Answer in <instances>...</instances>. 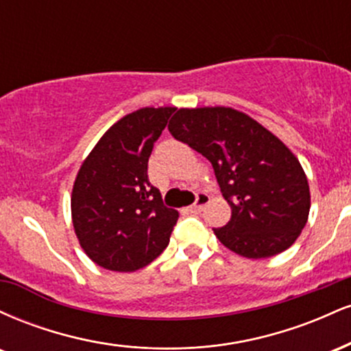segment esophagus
<instances>
[{"label":"esophagus","mask_w":351,"mask_h":351,"mask_svg":"<svg viewBox=\"0 0 351 351\" xmlns=\"http://www.w3.org/2000/svg\"><path fill=\"white\" fill-rule=\"evenodd\" d=\"M208 203H209V196L206 195V193H198V195H196L195 204H191V206H189V211H191V213H198L204 206H206Z\"/></svg>","instance_id":"esophagus-1"}]
</instances>
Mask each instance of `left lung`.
<instances>
[{
	"label": "left lung",
	"instance_id": "left-lung-1",
	"mask_svg": "<svg viewBox=\"0 0 351 351\" xmlns=\"http://www.w3.org/2000/svg\"><path fill=\"white\" fill-rule=\"evenodd\" d=\"M168 130L215 168L231 206L226 226L215 229L221 244L247 259H265L295 243L308 219V181L272 132L231 107L178 108Z\"/></svg>",
	"mask_w": 351,
	"mask_h": 351
}]
</instances>
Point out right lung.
Wrapping results in <instances>:
<instances>
[{"label":"right lung","mask_w":351,"mask_h":351,"mask_svg":"<svg viewBox=\"0 0 351 351\" xmlns=\"http://www.w3.org/2000/svg\"><path fill=\"white\" fill-rule=\"evenodd\" d=\"M175 107H143L122 117L80 165L71 196L72 224L88 259L134 272L165 251L178 211L148 180L153 145Z\"/></svg>","instance_id":"obj_1"}]
</instances>
